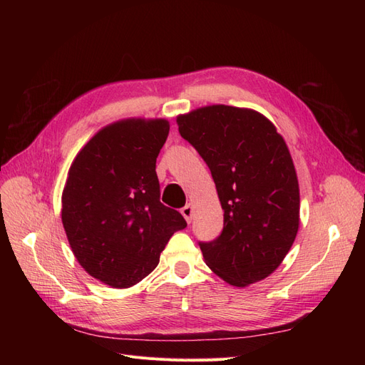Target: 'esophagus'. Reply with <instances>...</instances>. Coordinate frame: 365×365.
Returning <instances> with one entry per match:
<instances>
[{
	"label": "esophagus",
	"instance_id": "obj_1",
	"mask_svg": "<svg viewBox=\"0 0 365 365\" xmlns=\"http://www.w3.org/2000/svg\"><path fill=\"white\" fill-rule=\"evenodd\" d=\"M181 215L185 217L187 224L192 222V216H193V205L192 204H187L181 208Z\"/></svg>",
	"mask_w": 365,
	"mask_h": 365
}]
</instances>
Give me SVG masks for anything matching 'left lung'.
<instances>
[{"mask_svg": "<svg viewBox=\"0 0 365 365\" xmlns=\"http://www.w3.org/2000/svg\"><path fill=\"white\" fill-rule=\"evenodd\" d=\"M176 125L212 170L224 210L222 233L201 244L207 267L237 288L267 279L300 225V187L284 138L251 108L201 106Z\"/></svg>", "mask_w": 365, "mask_h": 365, "instance_id": "left-lung-1", "label": "left lung"}]
</instances>
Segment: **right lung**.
I'll return each mask as SVG.
<instances>
[{"label":"right lung","instance_id":"1","mask_svg":"<svg viewBox=\"0 0 365 365\" xmlns=\"http://www.w3.org/2000/svg\"><path fill=\"white\" fill-rule=\"evenodd\" d=\"M165 118H121L98 129L73 160L62 190V224L74 257L91 277L126 289L157 268L180 212L160 202L157 157Z\"/></svg>","mask_w":365,"mask_h":365}]
</instances>
